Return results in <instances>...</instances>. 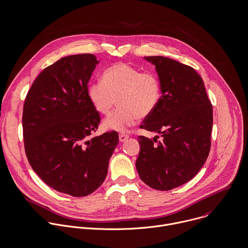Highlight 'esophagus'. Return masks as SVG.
I'll use <instances>...</instances> for the list:
<instances>
[{
	"label": "esophagus",
	"mask_w": 248,
	"mask_h": 248,
	"mask_svg": "<svg viewBox=\"0 0 248 248\" xmlns=\"http://www.w3.org/2000/svg\"><path fill=\"white\" fill-rule=\"evenodd\" d=\"M128 137H129V136L126 135V134H124V133H121V134L119 135V139H120L121 142H124Z\"/></svg>",
	"instance_id": "esophagus-1"
}]
</instances>
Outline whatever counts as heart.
<instances>
[{"label":"heart","mask_w":248,"mask_h":248,"mask_svg":"<svg viewBox=\"0 0 248 248\" xmlns=\"http://www.w3.org/2000/svg\"><path fill=\"white\" fill-rule=\"evenodd\" d=\"M88 96L97 112L109 116L117 104L118 110L104 125L124 132L134 125L140 117L151 115L161 99V87L157 76L150 71L119 62L106 68L101 81L90 84Z\"/></svg>","instance_id":"obj_1"}]
</instances>
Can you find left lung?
Wrapping results in <instances>:
<instances>
[{
    "label": "left lung",
    "mask_w": 248,
    "mask_h": 248,
    "mask_svg": "<svg viewBox=\"0 0 248 248\" xmlns=\"http://www.w3.org/2000/svg\"><path fill=\"white\" fill-rule=\"evenodd\" d=\"M158 74L161 99L141 128L158 133L139 136L136 169L156 190H171L193 179L211 149L213 106L202 77L189 65L162 57H145Z\"/></svg>",
    "instance_id": "obj_1"
}]
</instances>
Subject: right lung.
Returning <instances> with one entry per match:
<instances>
[{
  "label": "right lung",
  "mask_w": 248,
  "mask_h": 248,
  "mask_svg": "<svg viewBox=\"0 0 248 248\" xmlns=\"http://www.w3.org/2000/svg\"><path fill=\"white\" fill-rule=\"evenodd\" d=\"M99 62L93 54L66 56L44 68L23 107L27 158L53 189L83 197L104 182L119 144L117 131L91 137L100 117L88 96V83Z\"/></svg>",
  "instance_id": "obj_1"
}]
</instances>
